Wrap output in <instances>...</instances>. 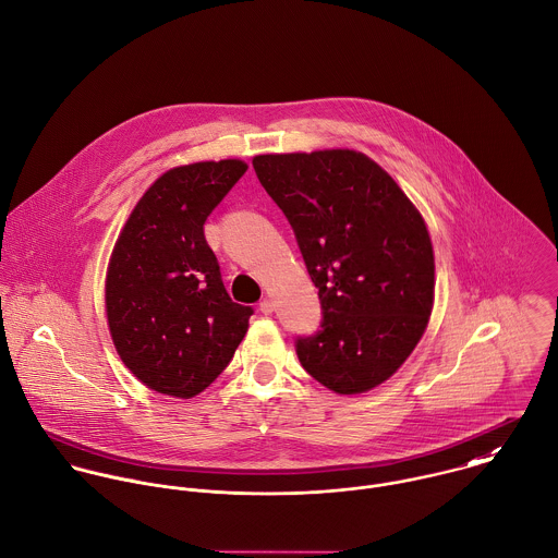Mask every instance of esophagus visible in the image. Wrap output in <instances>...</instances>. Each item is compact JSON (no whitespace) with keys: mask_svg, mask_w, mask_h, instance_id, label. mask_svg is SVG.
Returning a JSON list of instances; mask_svg holds the SVG:
<instances>
[{"mask_svg":"<svg viewBox=\"0 0 558 558\" xmlns=\"http://www.w3.org/2000/svg\"><path fill=\"white\" fill-rule=\"evenodd\" d=\"M259 312H262V314H266V316H268V314H272V312H275V303H272V299H264V301L259 303Z\"/></svg>","mask_w":558,"mask_h":558,"instance_id":"1","label":"esophagus"}]
</instances>
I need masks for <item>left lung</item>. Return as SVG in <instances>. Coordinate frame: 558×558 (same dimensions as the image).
Masks as SVG:
<instances>
[{
  "label": "left lung",
  "instance_id": "left-lung-1",
  "mask_svg": "<svg viewBox=\"0 0 558 558\" xmlns=\"http://www.w3.org/2000/svg\"><path fill=\"white\" fill-rule=\"evenodd\" d=\"M253 169L318 288L323 320L296 338L301 366L338 393L380 385L411 355L433 307L435 262L420 211L357 151L257 156Z\"/></svg>",
  "mask_w": 558,
  "mask_h": 558
}]
</instances>
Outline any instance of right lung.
Listing matches in <instances>:
<instances>
[{
	"instance_id": "add662e5",
	"label": "right lung",
	"mask_w": 558,
	"mask_h": 558,
	"mask_svg": "<svg viewBox=\"0 0 558 558\" xmlns=\"http://www.w3.org/2000/svg\"><path fill=\"white\" fill-rule=\"evenodd\" d=\"M240 160L167 171L130 214L112 251L106 312L123 364L178 398L203 391L231 362L253 307L233 303L203 225L244 175Z\"/></svg>"
}]
</instances>
